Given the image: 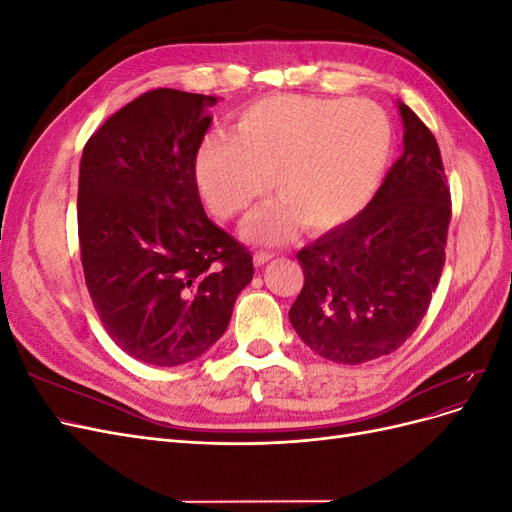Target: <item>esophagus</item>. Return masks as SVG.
<instances>
[{
	"mask_svg": "<svg viewBox=\"0 0 512 512\" xmlns=\"http://www.w3.org/2000/svg\"><path fill=\"white\" fill-rule=\"evenodd\" d=\"M271 258H273L271 252H256V254H254V265H256V267H262V265H265V262H269Z\"/></svg>",
	"mask_w": 512,
	"mask_h": 512,
	"instance_id": "1",
	"label": "esophagus"
}]
</instances>
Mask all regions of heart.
I'll use <instances>...</instances> for the list:
<instances>
[{"label":"heart","mask_w":512,"mask_h":512,"mask_svg":"<svg viewBox=\"0 0 512 512\" xmlns=\"http://www.w3.org/2000/svg\"><path fill=\"white\" fill-rule=\"evenodd\" d=\"M393 130L367 100L271 96L247 106L235 136L211 134L198 147L194 177L222 220L277 194L243 226L258 243L288 241L299 224L327 232L359 215L384 179Z\"/></svg>","instance_id":"b5f03b06"}]
</instances>
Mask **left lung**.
<instances>
[{"label": "left lung", "mask_w": 512, "mask_h": 512, "mask_svg": "<svg viewBox=\"0 0 512 512\" xmlns=\"http://www.w3.org/2000/svg\"><path fill=\"white\" fill-rule=\"evenodd\" d=\"M404 153L371 203L297 254L305 284L290 324L322 359L361 365L404 346L444 267L451 222L440 147L410 106Z\"/></svg>", "instance_id": "left-lung-1"}]
</instances>
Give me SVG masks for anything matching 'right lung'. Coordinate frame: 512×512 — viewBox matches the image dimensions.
I'll return each instance as SVG.
<instances>
[{"label":"right lung","instance_id":"obj_1","mask_svg":"<svg viewBox=\"0 0 512 512\" xmlns=\"http://www.w3.org/2000/svg\"><path fill=\"white\" fill-rule=\"evenodd\" d=\"M220 98L153 89L104 121L79 170L85 284L113 342L177 367L224 335L252 254L215 226L194 177Z\"/></svg>","mask_w":512,"mask_h":512}]
</instances>
